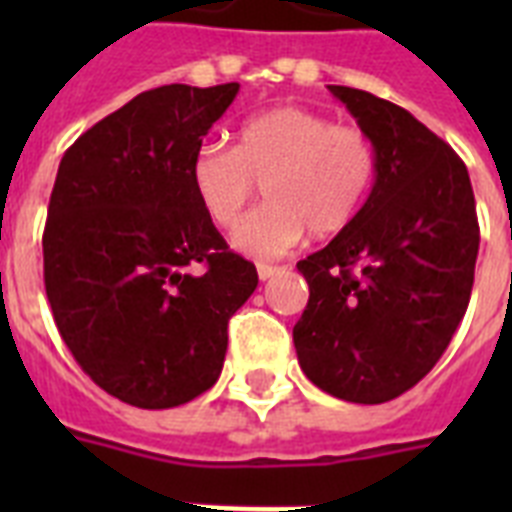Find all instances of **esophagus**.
<instances>
[{
	"label": "esophagus",
	"mask_w": 512,
	"mask_h": 512,
	"mask_svg": "<svg viewBox=\"0 0 512 512\" xmlns=\"http://www.w3.org/2000/svg\"><path fill=\"white\" fill-rule=\"evenodd\" d=\"M279 271H281L279 265L257 263V276H260V279H263V281H268V279H271V276H276V273H279Z\"/></svg>",
	"instance_id": "1"
}]
</instances>
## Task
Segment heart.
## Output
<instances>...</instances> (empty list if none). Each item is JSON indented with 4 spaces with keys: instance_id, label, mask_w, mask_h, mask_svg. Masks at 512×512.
<instances>
[{
    "instance_id": "heart-1",
    "label": "heart",
    "mask_w": 512,
    "mask_h": 512,
    "mask_svg": "<svg viewBox=\"0 0 512 512\" xmlns=\"http://www.w3.org/2000/svg\"><path fill=\"white\" fill-rule=\"evenodd\" d=\"M377 175V146L356 124L311 108L281 106L241 124L236 146L204 143L191 159L201 209L233 228L263 183L268 204L239 225L233 244L260 260L287 255L313 236H332L364 207Z\"/></svg>"
}]
</instances>
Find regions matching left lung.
Masks as SVG:
<instances>
[{
	"instance_id": "8db88e82",
	"label": "left lung",
	"mask_w": 512,
	"mask_h": 512,
	"mask_svg": "<svg viewBox=\"0 0 512 512\" xmlns=\"http://www.w3.org/2000/svg\"><path fill=\"white\" fill-rule=\"evenodd\" d=\"M377 146L369 199L297 263L311 297L292 329L305 377L329 396L385 404L436 366L468 311L478 217L468 167L406 108L329 84Z\"/></svg>"
}]
</instances>
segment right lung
Masks as SVG:
<instances>
[{"instance_id": "obj_1", "label": "right lung", "mask_w": 512, "mask_h": 512, "mask_svg": "<svg viewBox=\"0 0 512 512\" xmlns=\"http://www.w3.org/2000/svg\"><path fill=\"white\" fill-rule=\"evenodd\" d=\"M239 84H164L87 130L60 159L44 289L68 350L124 404L170 409L220 377L228 319L257 287L201 209L191 159Z\"/></svg>"}]
</instances>
